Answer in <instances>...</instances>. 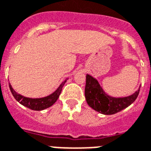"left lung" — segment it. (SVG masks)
Returning a JSON list of instances; mask_svg holds the SVG:
<instances>
[{
	"label": "left lung",
	"instance_id": "8db88e82",
	"mask_svg": "<svg viewBox=\"0 0 151 151\" xmlns=\"http://www.w3.org/2000/svg\"><path fill=\"white\" fill-rule=\"evenodd\" d=\"M140 89L127 98H114L103 92L97 80L89 74L86 75L85 97L88 105L93 110L103 114H114L131 105L138 98Z\"/></svg>",
	"mask_w": 151,
	"mask_h": 151
}]
</instances>
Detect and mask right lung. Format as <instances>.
<instances>
[{
	"mask_svg": "<svg viewBox=\"0 0 151 151\" xmlns=\"http://www.w3.org/2000/svg\"><path fill=\"white\" fill-rule=\"evenodd\" d=\"M65 81H66V80L63 81L60 85V86L58 88V90H56L54 93H53L52 94L42 98H29L24 97V96L21 95V94L15 92L11 85L9 84V86L10 91L12 93L14 98L22 105L33 110H42L46 109V108H49L55 103L56 101L58 99L59 95L61 94L62 87L65 83Z\"/></svg>",
	"mask_w": 151,
	"mask_h": 151,
	"instance_id": "obj_1",
	"label": "right lung"
}]
</instances>
